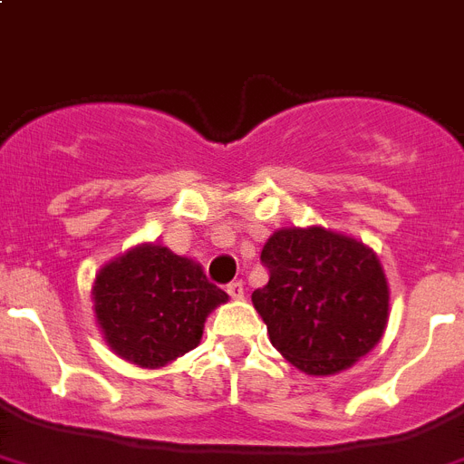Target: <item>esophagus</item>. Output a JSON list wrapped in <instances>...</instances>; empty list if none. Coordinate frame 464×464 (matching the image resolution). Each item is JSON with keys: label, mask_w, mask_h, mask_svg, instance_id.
<instances>
[{"label": "esophagus", "mask_w": 464, "mask_h": 464, "mask_svg": "<svg viewBox=\"0 0 464 464\" xmlns=\"http://www.w3.org/2000/svg\"><path fill=\"white\" fill-rule=\"evenodd\" d=\"M226 292H228V295H231L233 299H243V297H245L243 280H233V283H228V287H226Z\"/></svg>", "instance_id": "1"}]
</instances>
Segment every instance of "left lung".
I'll list each match as a JSON object with an SVG mask.
<instances>
[{"mask_svg": "<svg viewBox=\"0 0 464 464\" xmlns=\"http://www.w3.org/2000/svg\"><path fill=\"white\" fill-rule=\"evenodd\" d=\"M268 283L252 304L268 340L306 375H334L382 340L389 285L375 252L323 226L280 228L266 240Z\"/></svg>", "mask_w": 464, "mask_h": 464, "instance_id": "1", "label": "left lung"}]
</instances>
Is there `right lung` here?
<instances>
[{"label": "right lung", "instance_id": "add662e5", "mask_svg": "<svg viewBox=\"0 0 464 464\" xmlns=\"http://www.w3.org/2000/svg\"><path fill=\"white\" fill-rule=\"evenodd\" d=\"M92 299L112 352L139 368H162L200 344L205 321L228 295L193 259L143 243L101 268Z\"/></svg>", "mask_w": 464, "mask_h": 464}]
</instances>
